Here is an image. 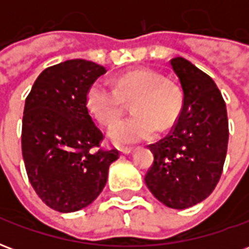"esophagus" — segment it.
Segmentation results:
<instances>
[{
  "mask_svg": "<svg viewBox=\"0 0 249 249\" xmlns=\"http://www.w3.org/2000/svg\"><path fill=\"white\" fill-rule=\"evenodd\" d=\"M119 151L121 152V155H129L133 152V148H130V146H120Z\"/></svg>",
  "mask_w": 249,
  "mask_h": 249,
  "instance_id": "34e87169",
  "label": "esophagus"
}]
</instances>
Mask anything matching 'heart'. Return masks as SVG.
<instances>
[{"label":"heart","mask_w":249,"mask_h":249,"mask_svg":"<svg viewBox=\"0 0 249 249\" xmlns=\"http://www.w3.org/2000/svg\"><path fill=\"white\" fill-rule=\"evenodd\" d=\"M89 112L103 124H112L133 101L135 116L109 128V137L117 144L151 140L157 129H169L180 117L184 105L181 88L161 71L141 68L123 73L116 87L103 80L92 82L85 96Z\"/></svg>","instance_id":"1"}]
</instances>
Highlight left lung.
I'll return each mask as SVG.
<instances>
[{"label": "left lung", "instance_id": "left-lung-1", "mask_svg": "<svg viewBox=\"0 0 249 249\" xmlns=\"http://www.w3.org/2000/svg\"><path fill=\"white\" fill-rule=\"evenodd\" d=\"M184 94L183 110L167 137L151 144L153 162L145 184L164 205L185 209L212 193L228 146L224 98L211 77L192 62L171 60Z\"/></svg>", "mask_w": 249, "mask_h": 249}]
</instances>
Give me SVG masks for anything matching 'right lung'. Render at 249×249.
<instances>
[{
	"instance_id": "obj_1",
	"label": "right lung",
	"mask_w": 249,
	"mask_h": 249,
	"mask_svg": "<svg viewBox=\"0 0 249 249\" xmlns=\"http://www.w3.org/2000/svg\"><path fill=\"white\" fill-rule=\"evenodd\" d=\"M107 69L87 60L49 66L26 97L21 146L28 178L44 203L74 212L94 201L107 184L117 149H104L103 132L85 96Z\"/></svg>"
}]
</instances>
